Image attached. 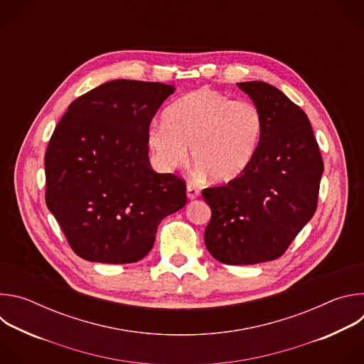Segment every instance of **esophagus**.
Wrapping results in <instances>:
<instances>
[{
  "label": "esophagus",
  "instance_id": "obj_1",
  "mask_svg": "<svg viewBox=\"0 0 364 364\" xmlns=\"http://www.w3.org/2000/svg\"><path fill=\"white\" fill-rule=\"evenodd\" d=\"M200 196V190H198V187H196L194 184H187V197L190 198V200H193V198H197Z\"/></svg>",
  "mask_w": 364,
  "mask_h": 364
}]
</instances>
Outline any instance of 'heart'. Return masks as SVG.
I'll return each mask as SVG.
<instances>
[{
  "label": "heart",
  "mask_w": 364,
  "mask_h": 364,
  "mask_svg": "<svg viewBox=\"0 0 364 364\" xmlns=\"http://www.w3.org/2000/svg\"><path fill=\"white\" fill-rule=\"evenodd\" d=\"M164 125H152L146 142L155 160L173 170L187 160L215 181H232L252 164L264 132V115L255 102L233 100L213 90L190 92L164 111Z\"/></svg>",
  "instance_id": "obj_1"
}]
</instances>
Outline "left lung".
Here are the masks:
<instances>
[{
  "label": "left lung",
  "mask_w": 364,
  "mask_h": 364,
  "mask_svg": "<svg viewBox=\"0 0 364 364\" xmlns=\"http://www.w3.org/2000/svg\"><path fill=\"white\" fill-rule=\"evenodd\" d=\"M237 86L261 108L264 132L243 174L201 191L212 209L204 243L222 264L253 265L282 256L314 216L324 163L308 117L287 95L265 82Z\"/></svg>",
  "instance_id": "8db88e82"
}]
</instances>
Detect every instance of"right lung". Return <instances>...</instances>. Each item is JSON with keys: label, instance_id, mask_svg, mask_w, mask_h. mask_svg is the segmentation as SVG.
Instances as JSON below:
<instances>
[{"label": "right lung", "instance_id": "1", "mask_svg": "<svg viewBox=\"0 0 364 364\" xmlns=\"http://www.w3.org/2000/svg\"><path fill=\"white\" fill-rule=\"evenodd\" d=\"M174 86L112 80L75 99L44 155L46 204L73 252L132 264L160 222L187 203L186 181L149 166V124Z\"/></svg>", "mask_w": 364, "mask_h": 364}]
</instances>
